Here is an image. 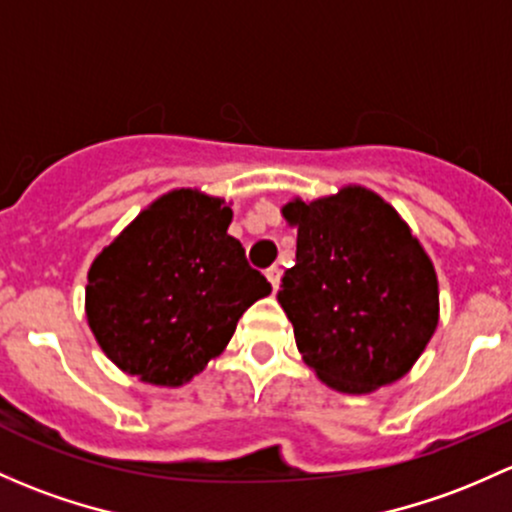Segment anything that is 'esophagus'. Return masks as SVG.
<instances>
[{"label":"esophagus","mask_w":512,"mask_h":512,"mask_svg":"<svg viewBox=\"0 0 512 512\" xmlns=\"http://www.w3.org/2000/svg\"><path fill=\"white\" fill-rule=\"evenodd\" d=\"M265 277H267V282L272 284V289H277V287H279V277H282V272H279V267H270V270L265 272Z\"/></svg>","instance_id":"34e87169"}]
</instances>
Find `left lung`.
<instances>
[{
  "label": "left lung",
  "instance_id": "left-lung-1",
  "mask_svg": "<svg viewBox=\"0 0 512 512\" xmlns=\"http://www.w3.org/2000/svg\"><path fill=\"white\" fill-rule=\"evenodd\" d=\"M282 215L297 262L277 299L304 363L348 395L400 380L439 324L437 272L405 220L363 186L294 198Z\"/></svg>",
  "mask_w": 512,
  "mask_h": 512
}]
</instances>
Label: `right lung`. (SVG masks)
<instances>
[{"instance_id": "1", "label": "right lung", "mask_w": 512, "mask_h": 512, "mask_svg": "<svg viewBox=\"0 0 512 512\" xmlns=\"http://www.w3.org/2000/svg\"><path fill=\"white\" fill-rule=\"evenodd\" d=\"M223 198L176 188L95 257L85 287L90 331L142 383L179 387L223 353L238 319L272 292L228 225Z\"/></svg>"}]
</instances>
